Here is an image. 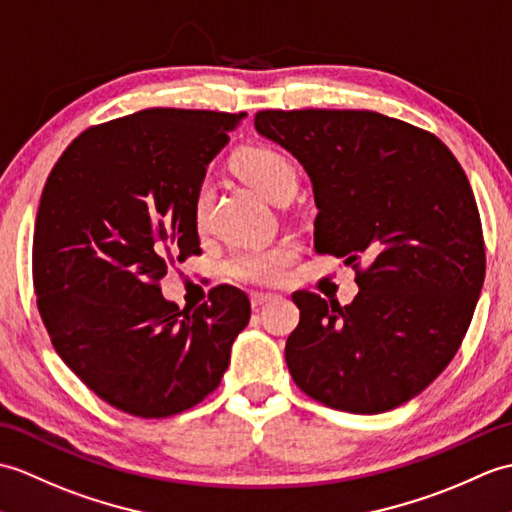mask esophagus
<instances>
[{
	"instance_id": "34e87169",
	"label": "esophagus",
	"mask_w": 512,
	"mask_h": 512,
	"mask_svg": "<svg viewBox=\"0 0 512 512\" xmlns=\"http://www.w3.org/2000/svg\"><path fill=\"white\" fill-rule=\"evenodd\" d=\"M274 298H276L274 293H260V291H254L252 295H249V300H252V306H254V309H260V306L267 304V302H271Z\"/></svg>"
}]
</instances>
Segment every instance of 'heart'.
I'll list each match as a JSON object with an SVG mask.
<instances>
[{
	"instance_id": "b5f03b06",
	"label": "heart",
	"mask_w": 512,
	"mask_h": 512,
	"mask_svg": "<svg viewBox=\"0 0 512 512\" xmlns=\"http://www.w3.org/2000/svg\"><path fill=\"white\" fill-rule=\"evenodd\" d=\"M234 168L247 184H252L274 203L289 201L298 188V170L289 157L274 146H245L234 155ZM210 201V181L201 179L192 199V219L197 227L206 225ZM295 258H298V245L293 241H280L269 247H245L236 249L223 260V274L243 285H276L285 278Z\"/></svg>"
}]
</instances>
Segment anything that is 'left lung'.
I'll use <instances>...</instances> for the list:
<instances>
[{"label": "left lung", "mask_w": 512, "mask_h": 512, "mask_svg": "<svg viewBox=\"0 0 512 512\" xmlns=\"http://www.w3.org/2000/svg\"><path fill=\"white\" fill-rule=\"evenodd\" d=\"M254 124L306 168L317 254L346 258L359 285L348 306L291 295V377L333 410L390 412L434 383L473 320L486 254L469 179L434 133L377 111L265 109Z\"/></svg>", "instance_id": "left-lung-1"}]
</instances>
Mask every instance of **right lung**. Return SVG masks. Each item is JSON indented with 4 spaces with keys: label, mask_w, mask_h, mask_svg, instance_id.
<instances>
[{
    "label": "right lung",
    "mask_w": 512,
    "mask_h": 512,
    "mask_svg": "<svg viewBox=\"0 0 512 512\" xmlns=\"http://www.w3.org/2000/svg\"><path fill=\"white\" fill-rule=\"evenodd\" d=\"M243 120L144 109L85 129L45 181L32 282L54 350L102 401L140 418L190 410L219 388L249 298L219 285L181 311L160 280L201 254L192 199Z\"/></svg>",
    "instance_id": "obj_1"
}]
</instances>
